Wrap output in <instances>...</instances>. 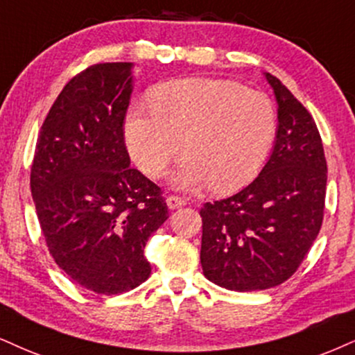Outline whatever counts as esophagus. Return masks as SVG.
<instances>
[{"mask_svg":"<svg viewBox=\"0 0 355 355\" xmlns=\"http://www.w3.org/2000/svg\"><path fill=\"white\" fill-rule=\"evenodd\" d=\"M166 202H168L169 209H178V207H182V205H186V199L179 198L176 194H171L168 196V199H166Z\"/></svg>","mask_w":355,"mask_h":355,"instance_id":"esophagus-1","label":"esophagus"}]
</instances>
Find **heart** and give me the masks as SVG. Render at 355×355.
Wrapping results in <instances>:
<instances>
[{
    "label": "heart",
    "instance_id": "1",
    "mask_svg": "<svg viewBox=\"0 0 355 355\" xmlns=\"http://www.w3.org/2000/svg\"><path fill=\"white\" fill-rule=\"evenodd\" d=\"M277 110L268 95L224 78H176L153 89L150 103L126 113L125 138L138 168L159 179L182 151L174 171L179 189L205 184L229 192L247 184L268 157Z\"/></svg>",
    "mask_w": 355,
    "mask_h": 355
}]
</instances>
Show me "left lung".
<instances>
[{
    "mask_svg": "<svg viewBox=\"0 0 355 355\" xmlns=\"http://www.w3.org/2000/svg\"><path fill=\"white\" fill-rule=\"evenodd\" d=\"M278 102L271 156L230 198L205 202L200 263L205 278L232 291L268 290L300 268L324 217L327 164L311 113L266 73Z\"/></svg>",
    "mask_w": 355,
    "mask_h": 355,
    "instance_id": "obj_1",
    "label": "left lung"
}]
</instances>
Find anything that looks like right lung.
<instances>
[{"label": "right lung", "mask_w": 355, "mask_h": 355, "mask_svg": "<svg viewBox=\"0 0 355 355\" xmlns=\"http://www.w3.org/2000/svg\"><path fill=\"white\" fill-rule=\"evenodd\" d=\"M130 69L95 64L72 77L44 120L31 166L49 253L69 278L98 295L148 279L144 245L169 217L161 187L130 168Z\"/></svg>", "instance_id": "add662e5"}]
</instances>
